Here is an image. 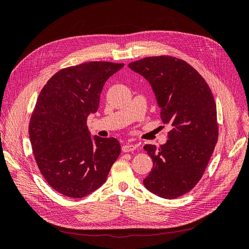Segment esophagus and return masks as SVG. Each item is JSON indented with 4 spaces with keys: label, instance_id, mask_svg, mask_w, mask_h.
<instances>
[{
    "label": "esophagus",
    "instance_id": "obj_1",
    "mask_svg": "<svg viewBox=\"0 0 249 249\" xmlns=\"http://www.w3.org/2000/svg\"><path fill=\"white\" fill-rule=\"evenodd\" d=\"M136 147L137 146L134 144H124V145H123L122 150L124 153H130V152H133V150L136 149Z\"/></svg>",
    "mask_w": 249,
    "mask_h": 249
}]
</instances>
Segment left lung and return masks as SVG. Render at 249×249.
I'll return each mask as SVG.
<instances>
[{
	"label": "left lung",
	"mask_w": 249,
	"mask_h": 249,
	"mask_svg": "<svg viewBox=\"0 0 249 249\" xmlns=\"http://www.w3.org/2000/svg\"><path fill=\"white\" fill-rule=\"evenodd\" d=\"M129 67L152 85L162 122L171 126L165 144L143 147L154 163L143 184L162 198L179 197L199 182L218 140L212 91L196 70L176 57H146Z\"/></svg>",
	"instance_id": "left-lung-1"
}]
</instances>
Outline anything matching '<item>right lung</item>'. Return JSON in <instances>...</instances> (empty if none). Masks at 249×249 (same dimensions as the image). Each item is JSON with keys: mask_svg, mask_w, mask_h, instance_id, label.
<instances>
[{"mask_svg": "<svg viewBox=\"0 0 249 249\" xmlns=\"http://www.w3.org/2000/svg\"><path fill=\"white\" fill-rule=\"evenodd\" d=\"M124 63L92 61L56 72L43 86L29 124L33 155L53 189L81 198L106 182L120 154L115 138L94 136L87 117L100 106L105 82Z\"/></svg>", "mask_w": 249, "mask_h": 249, "instance_id": "add662e5", "label": "right lung"}]
</instances>
